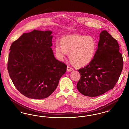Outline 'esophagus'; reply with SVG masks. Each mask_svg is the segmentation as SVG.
Instances as JSON below:
<instances>
[{
    "label": "esophagus",
    "instance_id": "1",
    "mask_svg": "<svg viewBox=\"0 0 129 129\" xmlns=\"http://www.w3.org/2000/svg\"><path fill=\"white\" fill-rule=\"evenodd\" d=\"M73 70V69L72 68L70 67V66H68L67 68V71L68 72H71Z\"/></svg>",
    "mask_w": 129,
    "mask_h": 129
}]
</instances>
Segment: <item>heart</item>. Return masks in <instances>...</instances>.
Returning <instances> with one entry per match:
<instances>
[{
    "mask_svg": "<svg viewBox=\"0 0 129 129\" xmlns=\"http://www.w3.org/2000/svg\"><path fill=\"white\" fill-rule=\"evenodd\" d=\"M97 47V42L93 36L78 34L63 36L60 43L56 41L55 44L56 55L59 60H63L70 53L71 63L78 67L86 66L92 61Z\"/></svg>",
    "mask_w": 129,
    "mask_h": 129,
    "instance_id": "obj_1",
    "label": "heart"
}]
</instances>
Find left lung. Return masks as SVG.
Segmentation results:
<instances>
[{
	"mask_svg": "<svg viewBox=\"0 0 129 129\" xmlns=\"http://www.w3.org/2000/svg\"><path fill=\"white\" fill-rule=\"evenodd\" d=\"M119 51L117 40L107 31H102L92 61L78 70L81 78L77 88L81 94L96 97L114 88L123 66L122 55Z\"/></svg>",
	"mask_w": 129,
	"mask_h": 129,
	"instance_id": "8db88e82",
	"label": "left lung"
}]
</instances>
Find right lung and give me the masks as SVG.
Returning a JSON list of instances; mask_svg holds the SVG:
<instances>
[{
    "instance_id": "obj_1",
    "label": "right lung",
    "mask_w": 129,
    "mask_h": 129,
    "mask_svg": "<svg viewBox=\"0 0 129 129\" xmlns=\"http://www.w3.org/2000/svg\"><path fill=\"white\" fill-rule=\"evenodd\" d=\"M51 31L33 30L12 43L8 71L15 87L25 97L42 99L55 90L67 65L55 59Z\"/></svg>"
}]
</instances>
